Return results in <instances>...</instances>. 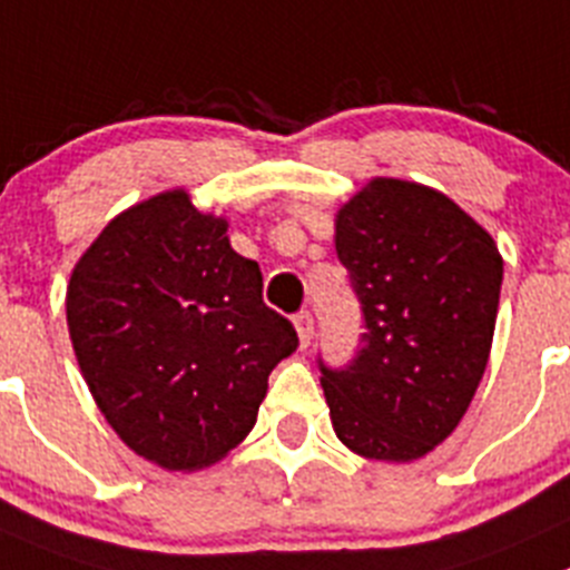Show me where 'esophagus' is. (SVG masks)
<instances>
[{
    "instance_id": "34e87169",
    "label": "esophagus",
    "mask_w": 570,
    "mask_h": 570,
    "mask_svg": "<svg viewBox=\"0 0 570 570\" xmlns=\"http://www.w3.org/2000/svg\"><path fill=\"white\" fill-rule=\"evenodd\" d=\"M294 327H296V335H299V344L302 346L311 344V338H313V316H311V313H307V311L296 313Z\"/></svg>"
}]
</instances>
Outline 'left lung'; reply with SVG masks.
I'll list each match as a JSON object with an SVG mask.
<instances>
[{"instance_id": "left-lung-1", "label": "left lung", "mask_w": 570, "mask_h": 570, "mask_svg": "<svg viewBox=\"0 0 570 570\" xmlns=\"http://www.w3.org/2000/svg\"><path fill=\"white\" fill-rule=\"evenodd\" d=\"M335 252L361 302L363 344L322 366L333 431L375 462H416L456 431L484 377L503 257L456 200L377 176L335 215Z\"/></svg>"}]
</instances>
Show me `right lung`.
<instances>
[{"mask_svg": "<svg viewBox=\"0 0 570 570\" xmlns=\"http://www.w3.org/2000/svg\"><path fill=\"white\" fill-rule=\"evenodd\" d=\"M226 229L187 189H165L108 220L67 285L69 338L97 409L170 473L229 456L257 422L271 370L299 346Z\"/></svg>", "mask_w": 570, "mask_h": 570, "instance_id": "1", "label": "right lung"}]
</instances>
